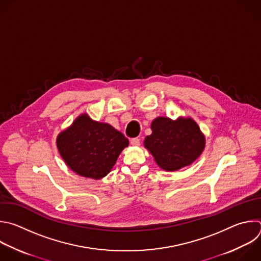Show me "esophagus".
Returning a JSON list of instances; mask_svg holds the SVG:
<instances>
[{
    "label": "esophagus",
    "mask_w": 261,
    "mask_h": 261,
    "mask_svg": "<svg viewBox=\"0 0 261 261\" xmlns=\"http://www.w3.org/2000/svg\"><path fill=\"white\" fill-rule=\"evenodd\" d=\"M130 142H131V144L133 145V146H138L139 144H140V139L139 138H132L131 140H130Z\"/></svg>",
    "instance_id": "34e87169"
}]
</instances>
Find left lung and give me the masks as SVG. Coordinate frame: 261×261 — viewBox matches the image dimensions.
<instances>
[{"mask_svg":"<svg viewBox=\"0 0 261 261\" xmlns=\"http://www.w3.org/2000/svg\"><path fill=\"white\" fill-rule=\"evenodd\" d=\"M151 134L145 137L144 146L155 163L166 171H175L195 162L205 147V136L191 118L173 121L159 117L151 123Z\"/></svg>","mask_w":261,"mask_h":261,"instance_id":"8db88e82","label":"left lung"}]
</instances>
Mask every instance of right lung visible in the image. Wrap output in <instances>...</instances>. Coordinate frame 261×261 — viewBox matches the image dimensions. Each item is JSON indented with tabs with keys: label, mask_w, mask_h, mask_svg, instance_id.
Returning <instances> with one entry per match:
<instances>
[{
	"label": "right lung",
	"mask_w": 261,
	"mask_h": 261,
	"mask_svg": "<svg viewBox=\"0 0 261 261\" xmlns=\"http://www.w3.org/2000/svg\"><path fill=\"white\" fill-rule=\"evenodd\" d=\"M56 143L60 155L74 173L100 179L111 172L129 140L110 124L83 114L59 133Z\"/></svg>",
	"instance_id": "add662e5"
}]
</instances>
